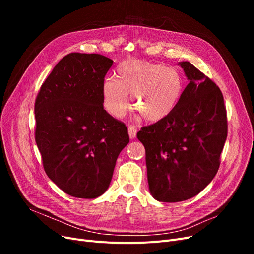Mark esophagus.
<instances>
[{
  "label": "esophagus",
  "instance_id": "obj_1",
  "mask_svg": "<svg viewBox=\"0 0 254 254\" xmlns=\"http://www.w3.org/2000/svg\"><path fill=\"white\" fill-rule=\"evenodd\" d=\"M136 134H137V127L132 125L128 126V135L130 139L136 138Z\"/></svg>",
  "mask_w": 254,
  "mask_h": 254
}]
</instances>
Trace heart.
<instances>
[{"label": "heart", "instance_id": "obj_1", "mask_svg": "<svg viewBox=\"0 0 254 254\" xmlns=\"http://www.w3.org/2000/svg\"><path fill=\"white\" fill-rule=\"evenodd\" d=\"M117 78H106L102 85L103 105L114 117L125 114L131 95L134 109L147 122H158L175 109L182 96V76L161 64L128 61L117 69Z\"/></svg>", "mask_w": 254, "mask_h": 254}]
</instances>
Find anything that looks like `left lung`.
Here are the masks:
<instances>
[{"label":"left lung","mask_w":254,"mask_h":254,"mask_svg":"<svg viewBox=\"0 0 254 254\" xmlns=\"http://www.w3.org/2000/svg\"><path fill=\"white\" fill-rule=\"evenodd\" d=\"M179 65L190 83L175 109L137 134L145 147L149 190L166 203L185 201L206 188L218 171L228 136L219 87L190 62Z\"/></svg>","instance_id":"left-lung-1"}]
</instances>
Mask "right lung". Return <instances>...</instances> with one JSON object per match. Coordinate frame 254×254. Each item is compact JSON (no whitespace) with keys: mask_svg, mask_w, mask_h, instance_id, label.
I'll list each match as a JSON object with an SVG mask.
<instances>
[{"mask_svg":"<svg viewBox=\"0 0 254 254\" xmlns=\"http://www.w3.org/2000/svg\"><path fill=\"white\" fill-rule=\"evenodd\" d=\"M113 61L97 53L63 58L35 102V139L47 176L72 196L96 198L109 188L127 127L104 109L102 85Z\"/></svg>","mask_w":254,"mask_h":254,"instance_id":"obj_1","label":"right lung"}]
</instances>
